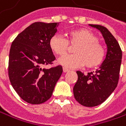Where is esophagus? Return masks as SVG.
Wrapping results in <instances>:
<instances>
[{
  "instance_id": "34e87169",
  "label": "esophagus",
  "mask_w": 126,
  "mask_h": 126,
  "mask_svg": "<svg viewBox=\"0 0 126 126\" xmlns=\"http://www.w3.org/2000/svg\"><path fill=\"white\" fill-rule=\"evenodd\" d=\"M69 70H70L69 69H67V68H66V67H63V72H64V73L68 72Z\"/></svg>"
}]
</instances>
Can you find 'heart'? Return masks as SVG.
<instances>
[{"mask_svg":"<svg viewBox=\"0 0 126 126\" xmlns=\"http://www.w3.org/2000/svg\"><path fill=\"white\" fill-rule=\"evenodd\" d=\"M52 51L58 56L65 55L69 50V44L76 45L73 55L63 56L58 63L67 68H78L85 64L88 68L99 66L104 59L105 50L98 41V38L87 29H79L68 32L67 39L61 35H55L50 40Z\"/></svg>","mask_w":126,"mask_h":126,"instance_id":"obj_1","label":"heart"}]
</instances>
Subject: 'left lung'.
I'll use <instances>...</instances> for the list:
<instances>
[{
	"label": "left lung",
	"instance_id": "1",
	"mask_svg": "<svg viewBox=\"0 0 126 126\" xmlns=\"http://www.w3.org/2000/svg\"><path fill=\"white\" fill-rule=\"evenodd\" d=\"M89 25L101 32L107 45V54L99 69L95 72L85 75L81 71H76L78 79L73 87V95L82 105L94 107L105 102L117 86L122 50L118 41L106 27Z\"/></svg>",
	"mask_w": 126,
	"mask_h": 126
}]
</instances>
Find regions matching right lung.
Instances as JSON below:
<instances>
[{"label":"right lung","instance_id":"obj_1","mask_svg":"<svg viewBox=\"0 0 126 126\" xmlns=\"http://www.w3.org/2000/svg\"><path fill=\"white\" fill-rule=\"evenodd\" d=\"M58 26L59 23L35 22L12 43L9 80L19 96L28 103L41 104L48 100L62 73L61 65L43 68L56 59L49 43Z\"/></svg>","mask_w":126,"mask_h":126}]
</instances>
